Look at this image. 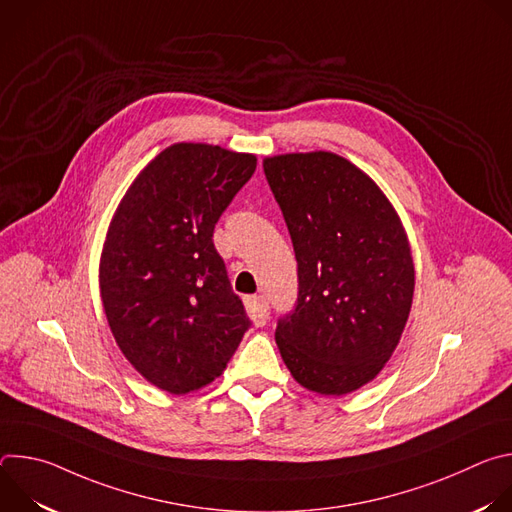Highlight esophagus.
Here are the masks:
<instances>
[{
	"instance_id": "1",
	"label": "esophagus",
	"mask_w": 512,
	"mask_h": 512,
	"mask_svg": "<svg viewBox=\"0 0 512 512\" xmlns=\"http://www.w3.org/2000/svg\"><path fill=\"white\" fill-rule=\"evenodd\" d=\"M245 308H247V314L249 318L253 320L255 326H263L269 318V306H267V300L263 296H249L245 300Z\"/></svg>"
}]
</instances>
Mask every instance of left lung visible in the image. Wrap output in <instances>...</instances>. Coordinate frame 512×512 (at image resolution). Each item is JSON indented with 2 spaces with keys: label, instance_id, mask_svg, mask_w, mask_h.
<instances>
[{
  "label": "left lung",
  "instance_id": "8db88e82",
  "mask_svg": "<svg viewBox=\"0 0 512 512\" xmlns=\"http://www.w3.org/2000/svg\"><path fill=\"white\" fill-rule=\"evenodd\" d=\"M298 259V304L275 330L302 387L346 395L371 383L405 330L415 265L401 218L358 166L332 152L263 160Z\"/></svg>",
  "mask_w": 512,
  "mask_h": 512
}]
</instances>
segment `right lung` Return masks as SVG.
Masks as SVG:
<instances>
[{
	"label": "right lung",
	"mask_w": 512,
	"mask_h": 512,
	"mask_svg": "<svg viewBox=\"0 0 512 512\" xmlns=\"http://www.w3.org/2000/svg\"><path fill=\"white\" fill-rule=\"evenodd\" d=\"M255 168L253 154L174 143L135 176L109 223L99 289L111 334L166 393L221 377L249 328L212 233Z\"/></svg>",
	"instance_id": "add662e5"
}]
</instances>
